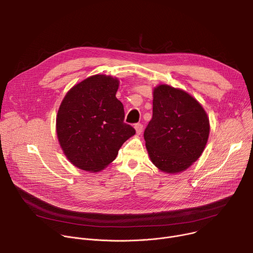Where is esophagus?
I'll return each mask as SVG.
<instances>
[{"mask_svg":"<svg viewBox=\"0 0 253 253\" xmlns=\"http://www.w3.org/2000/svg\"><path fill=\"white\" fill-rule=\"evenodd\" d=\"M134 128H135V130H136V134H137V135L142 134V131H143V125H142V124L138 123V124H136V125L134 126Z\"/></svg>","mask_w":253,"mask_h":253,"instance_id":"1","label":"esophagus"}]
</instances>
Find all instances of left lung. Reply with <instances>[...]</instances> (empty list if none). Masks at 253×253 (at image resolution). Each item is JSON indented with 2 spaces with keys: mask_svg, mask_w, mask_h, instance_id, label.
Returning <instances> with one entry per match:
<instances>
[{
  "mask_svg": "<svg viewBox=\"0 0 253 253\" xmlns=\"http://www.w3.org/2000/svg\"><path fill=\"white\" fill-rule=\"evenodd\" d=\"M210 131L202 105L182 89H153V116L144 131L151 162L162 172L180 173L202 154Z\"/></svg>",
  "mask_w": 253,
  "mask_h": 253,
  "instance_id": "left-lung-1",
  "label": "left lung"
}]
</instances>
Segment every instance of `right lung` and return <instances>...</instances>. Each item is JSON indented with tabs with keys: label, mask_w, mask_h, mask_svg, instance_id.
<instances>
[{
	"label": "right lung",
	"mask_w": 253,
	"mask_h": 253,
	"mask_svg": "<svg viewBox=\"0 0 253 253\" xmlns=\"http://www.w3.org/2000/svg\"><path fill=\"white\" fill-rule=\"evenodd\" d=\"M119 80L103 74L86 78L65 95L56 132L67 159L75 167L99 172L115 160L123 143L135 134L124 123V107L116 98Z\"/></svg>",
	"instance_id": "obj_1"
}]
</instances>
